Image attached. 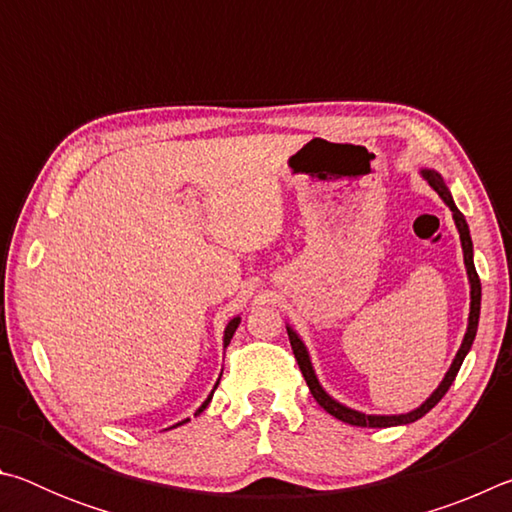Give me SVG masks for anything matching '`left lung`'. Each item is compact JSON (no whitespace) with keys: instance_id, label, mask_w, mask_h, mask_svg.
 Masks as SVG:
<instances>
[{"instance_id":"left-lung-1","label":"left lung","mask_w":512,"mask_h":512,"mask_svg":"<svg viewBox=\"0 0 512 512\" xmlns=\"http://www.w3.org/2000/svg\"><path fill=\"white\" fill-rule=\"evenodd\" d=\"M422 178L427 180V183L436 189L438 196L443 198L445 205L452 210L454 216V223H456V230L458 235H461V248H463V262H465V271H467V280H470V316H467V332L463 336V343L461 348H458L456 357L452 361V366L445 372L443 381H440L436 391H433L427 400H424L418 409H413L409 413H397V415H375V413H363L357 409H350V406H345L341 402H336L332 395H329L323 386H320V381L316 377V370L311 366V357L307 352V345L302 343V339L298 336L296 329L291 325H287V332H289V341H291V348L293 354H296V361L302 370V377H305L307 386L311 395H314V400L323 406V409L334 415L336 420L341 422H348L354 424V427H372V429H384V427H397V424H409L420 420L424 413H429L433 406H436L440 400H443V395L449 391V386L454 384V379L458 375V370L463 366V359L467 357V352H470L472 343H474V336H476V327H479V314H481V282H479V275H476V268H474V248H472V237H470V228H467V221L465 216L458 210L452 194H449V189L445 185L443 176H440L438 171L433 169H422Z\"/></svg>"}]
</instances>
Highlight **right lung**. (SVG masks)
I'll list each match as a JSON object with an SVG mask.
<instances>
[{
	"label": "right lung",
	"instance_id": "1",
	"mask_svg": "<svg viewBox=\"0 0 512 512\" xmlns=\"http://www.w3.org/2000/svg\"><path fill=\"white\" fill-rule=\"evenodd\" d=\"M239 323H241V316H235V318L230 320L228 325H225V332H223V350L228 348V345H230V339H232V336H235V332H237ZM219 379H221V377H219ZM216 386H219V381H216L214 388H212V393L207 395V400H205L201 406H198V409H196V413H194V415H201V413L207 409V404L212 402V395H214V391H216ZM185 422H189V418H187V420H183V422H178V424H173V427H180V424H185Z\"/></svg>",
	"mask_w": 512,
	"mask_h": 512
}]
</instances>
